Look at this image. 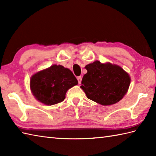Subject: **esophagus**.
<instances>
[{"label":"esophagus","mask_w":156,"mask_h":156,"mask_svg":"<svg viewBox=\"0 0 156 156\" xmlns=\"http://www.w3.org/2000/svg\"><path fill=\"white\" fill-rule=\"evenodd\" d=\"M77 80L78 81V83L80 84L81 82H82V76H78L77 77Z\"/></svg>","instance_id":"esophagus-1"}]
</instances>
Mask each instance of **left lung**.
<instances>
[{
    "instance_id": "8db88e82",
    "label": "left lung",
    "mask_w": 156,
    "mask_h": 156,
    "mask_svg": "<svg viewBox=\"0 0 156 156\" xmlns=\"http://www.w3.org/2000/svg\"><path fill=\"white\" fill-rule=\"evenodd\" d=\"M85 68L87 73L82 78L80 88L88 98L108 106L120 101L127 92L131 78L121 66L97 60Z\"/></svg>"
}]
</instances>
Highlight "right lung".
Wrapping results in <instances>:
<instances>
[{
  "instance_id": "add662e5",
  "label": "right lung",
  "mask_w": 156,
  "mask_h": 156,
  "mask_svg": "<svg viewBox=\"0 0 156 156\" xmlns=\"http://www.w3.org/2000/svg\"><path fill=\"white\" fill-rule=\"evenodd\" d=\"M78 84L70 69L54 64L36 72L30 79V89L36 100L46 105L63 101L69 88Z\"/></svg>"
}]
</instances>
